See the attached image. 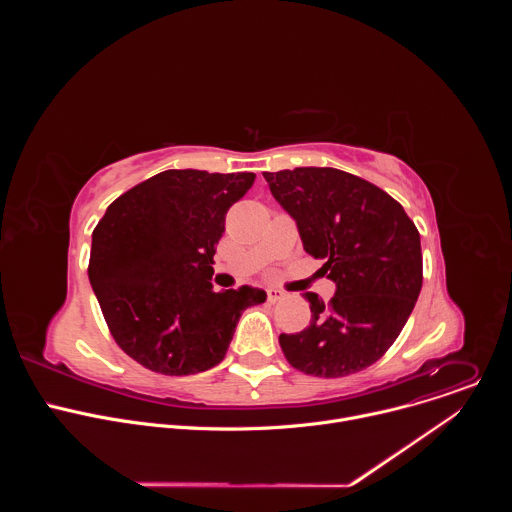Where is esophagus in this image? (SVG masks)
<instances>
[{"label":"esophagus","mask_w":512,"mask_h":512,"mask_svg":"<svg viewBox=\"0 0 512 512\" xmlns=\"http://www.w3.org/2000/svg\"><path fill=\"white\" fill-rule=\"evenodd\" d=\"M285 298V291H281V289H277V287H269L267 289V300L271 302V304H275V302H279V300H283Z\"/></svg>","instance_id":"obj_1"}]
</instances>
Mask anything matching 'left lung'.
<instances>
[{
	"mask_svg": "<svg viewBox=\"0 0 512 512\" xmlns=\"http://www.w3.org/2000/svg\"><path fill=\"white\" fill-rule=\"evenodd\" d=\"M273 198L294 218L304 249L324 259L336 283L324 304L308 291L312 320L281 334L291 367L336 379L364 371L397 340L423 281L419 231L379 186L336 168L263 172Z\"/></svg>",
	"mask_w": 512,
	"mask_h": 512,
	"instance_id": "left-lung-1",
	"label": "left lung"
}]
</instances>
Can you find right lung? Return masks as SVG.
Masks as SVG:
<instances>
[{"instance_id":"1","label":"right lung","mask_w":512,"mask_h":512,"mask_svg":"<svg viewBox=\"0 0 512 512\" xmlns=\"http://www.w3.org/2000/svg\"><path fill=\"white\" fill-rule=\"evenodd\" d=\"M255 174L166 170L115 202L93 231L89 281L105 322L141 367L182 377L216 367L263 289H212L227 210Z\"/></svg>"}]
</instances>
